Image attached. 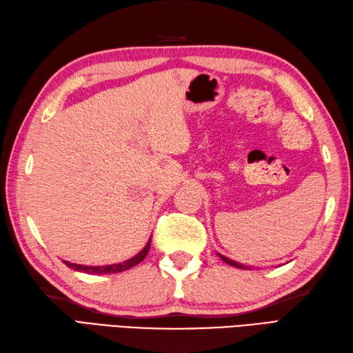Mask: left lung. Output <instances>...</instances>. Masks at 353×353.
<instances>
[{"instance_id": "left-lung-1", "label": "left lung", "mask_w": 353, "mask_h": 353, "mask_svg": "<svg viewBox=\"0 0 353 353\" xmlns=\"http://www.w3.org/2000/svg\"><path fill=\"white\" fill-rule=\"evenodd\" d=\"M218 256H219V259H221V260L225 261L227 265L234 266V268H237V269H250L248 266H245V265H242V263H237V261H234V260H232V259H228V257L223 256V254H219V252H218Z\"/></svg>"}]
</instances>
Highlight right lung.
<instances>
[{
  "instance_id": "right-lung-1",
  "label": "right lung",
  "mask_w": 353,
  "mask_h": 353,
  "mask_svg": "<svg viewBox=\"0 0 353 353\" xmlns=\"http://www.w3.org/2000/svg\"><path fill=\"white\" fill-rule=\"evenodd\" d=\"M150 242L152 239H149V242L145 243V247L139 251L138 254H135L134 257H130L129 260L121 261V263H114V265H105V266H85V265H77V263H70L68 260H63L64 265L73 269L78 270V272H85V274H96V275H102V274H117V272H123V270H128L130 268H134L135 265H138L139 261H143L147 256V252L150 250Z\"/></svg>"
}]
</instances>
